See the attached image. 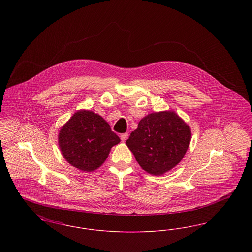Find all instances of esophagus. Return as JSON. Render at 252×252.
<instances>
[{
  "label": "esophagus",
  "instance_id": "obj_1",
  "mask_svg": "<svg viewBox=\"0 0 252 252\" xmlns=\"http://www.w3.org/2000/svg\"><path fill=\"white\" fill-rule=\"evenodd\" d=\"M120 138L121 140H122V142H126V141L127 140V138H128V134H127V133H124V134H121Z\"/></svg>",
  "mask_w": 252,
  "mask_h": 252
}]
</instances>
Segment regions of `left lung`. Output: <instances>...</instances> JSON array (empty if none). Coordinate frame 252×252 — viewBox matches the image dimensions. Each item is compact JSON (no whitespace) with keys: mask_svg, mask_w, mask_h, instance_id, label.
<instances>
[{"mask_svg":"<svg viewBox=\"0 0 252 252\" xmlns=\"http://www.w3.org/2000/svg\"><path fill=\"white\" fill-rule=\"evenodd\" d=\"M191 138L189 125L175 111L164 110L144 116L126 144L145 172L162 176L180 163Z\"/></svg>","mask_w":252,"mask_h":252,"instance_id":"1","label":"left lung"}]
</instances>
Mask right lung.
Instances as JSON below:
<instances>
[{"label":"right lung","mask_w":252,"mask_h":252,"mask_svg":"<svg viewBox=\"0 0 252 252\" xmlns=\"http://www.w3.org/2000/svg\"><path fill=\"white\" fill-rule=\"evenodd\" d=\"M58 139L67 162L86 173L100 167L111 147L120 143L108 122L88 109L77 110L61 126Z\"/></svg>","instance_id":"add662e5"}]
</instances>
